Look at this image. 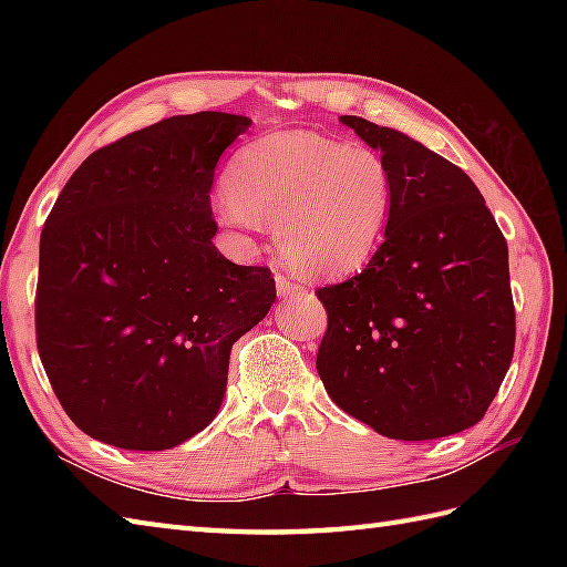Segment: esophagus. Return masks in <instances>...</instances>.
<instances>
[{
    "label": "esophagus",
    "mask_w": 567,
    "mask_h": 567,
    "mask_svg": "<svg viewBox=\"0 0 567 567\" xmlns=\"http://www.w3.org/2000/svg\"><path fill=\"white\" fill-rule=\"evenodd\" d=\"M275 285H277V295H280L282 299H285V297H292V295H299V292H305L302 285L292 282L290 277H285V275H275Z\"/></svg>",
    "instance_id": "obj_1"
}]
</instances>
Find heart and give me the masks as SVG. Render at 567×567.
I'll return each mask as SVG.
<instances>
[{"label": "heart", "instance_id": "1", "mask_svg": "<svg viewBox=\"0 0 567 567\" xmlns=\"http://www.w3.org/2000/svg\"><path fill=\"white\" fill-rule=\"evenodd\" d=\"M228 185L214 197L216 221L240 234L275 224L282 260L317 277L355 272L375 256L394 197L382 153L315 131L248 143Z\"/></svg>", "mask_w": 567, "mask_h": 567}]
</instances>
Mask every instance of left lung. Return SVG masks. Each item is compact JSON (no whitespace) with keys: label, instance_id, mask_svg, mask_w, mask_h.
<instances>
[{"label":"left lung","instance_id":"8db88e82","mask_svg":"<svg viewBox=\"0 0 567 567\" xmlns=\"http://www.w3.org/2000/svg\"><path fill=\"white\" fill-rule=\"evenodd\" d=\"M392 173V214L365 270L321 287L319 378L346 414L396 441L475 426L514 355L509 250L473 179L424 143L341 116Z\"/></svg>","mask_w":567,"mask_h":567}]
</instances>
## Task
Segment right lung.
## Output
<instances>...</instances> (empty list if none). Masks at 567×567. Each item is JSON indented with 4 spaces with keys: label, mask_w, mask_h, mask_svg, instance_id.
<instances>
[{
    "label": "right lung",
    "mask_w": 567,
    "mask_h": 567,
    "mask_svg": "<svg viewBox=\"0 0 567 567\" xmlns=\"http://www.w3.org/2000/svg\"><path fill=\"white\" fill-rule=\"evenodd\" d=\"M248 116H173L94 151L41 234L35 341L65 414L124 451L207 429L231 346L275 305L268 268L226 260L209 192Z\"/></svg>",
    "instance_id": "1"
}]
</instances>
